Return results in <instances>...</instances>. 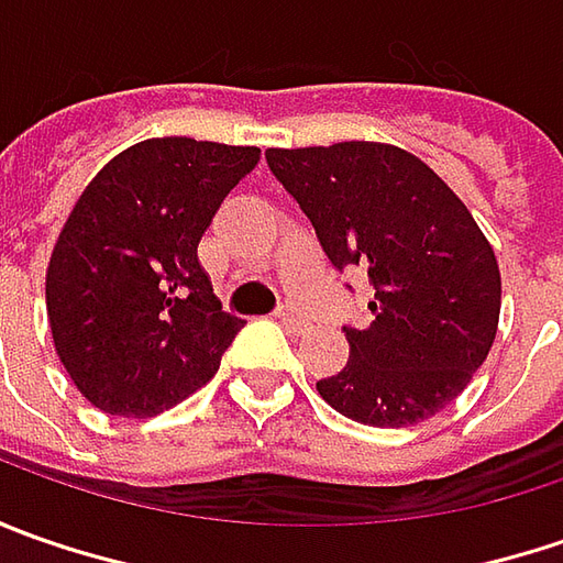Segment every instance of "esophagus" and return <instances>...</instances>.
I'll return each mask as SVG.
<instances>
[{"mask_svg": "<svg viewBox=\"0 0 563 563\" xmlns=\"http://www.w3.org/2000/svg\"><path fill=\"white\" fill-rule=\"evenodd\" d=\"M278 319H282V325H288L294 332H303V325H307V319L300 313H294V310H288V307L278 310Z\"/></svg>", "mask_w": 563, "mask_h": 563, "instance_id": "esophagus-1", "label": "esophagus"}]
</instances>
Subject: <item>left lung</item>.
I'll return each instance as SVG.
<instances>
[{"label": "left lung", "instance_id": "8db88e82", "mask_svg": "<svg viewBox=\"0 0 563 563\" xmlns=\"http://www.w3.org/2000/svg\"><path fill=\"white\" fill-rule=\"evenodd\" d=\"M338 272L363 266L373 322L344 329L347 366L316 391L347 420L398 429L466 388L501 313L495 250L461 197L413 153L373 141L266 150Z\"/></svg>", "mask_w": 563, "mask_h": 563}]
</instances>
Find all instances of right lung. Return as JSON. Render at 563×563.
<instances>
[{
  "label": "right lung",
  "mask_w": 563,
  "mask_h": 563,
  "mask_svg": "<svg viewBox=\"0 0 563 563\" xmlns=\"http://www.w3.org/2000/svg\"><path fill=\"white\" fill-rule=\"evenodd\" d=\"M256 146L153 137L80 194L46 269L55 354L112 417H156L219 373L244 319L228 316L197 244Z\"/></svg>",
  "instance_id": "right-lung-1"
}]
</instances>
